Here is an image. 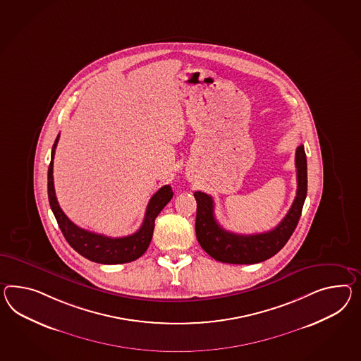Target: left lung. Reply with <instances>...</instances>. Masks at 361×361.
Returning <instances> with one entry per match:
<instances>
[{"label": "left lung", "mask_w": 361, "mask_h": 361, "mask_svg": "<svg viewBox=\"0 0 361 361\" xmlns=\"http://www.w3.org/2000/svg\"><path fill=\"white\" fill-rule=\"evenodd\" d=\"M297 194L286 217L272 231L259 234H235L216 221L209 195L196 191V238L213 259L231 264H254L274 257L284 247L296 229L307 192V165L304 145L296 149Z\"/></svg>", "instance_id": "left-lung-1"}]
</instances>
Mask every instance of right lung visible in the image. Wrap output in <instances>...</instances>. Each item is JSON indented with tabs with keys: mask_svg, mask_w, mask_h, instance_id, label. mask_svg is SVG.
Instances as JSON below:
<instances>
[{
	"mask_svg": "<svg viewBox=\"0 0 361 361\" xmlns=\"http://www.w3.org/2000/svg\"><path fill=\"white\" fill-rule=\"evenodd\" d=\"M60 135L56 137L55 144L51 153V164L48 167V200L51 209L55 214L59 228L63 231L65 240L78 254H81L92 262L102 264H121L139 259L147 249L153 237L154 220L159 212L165 208L171 197L173 190L170 185H164L153 195L149 200L147 212L142 225L139 231L127 237L111 238L103 234H97L93 231H85L71 221L56 199L55 187H54V157L55 149L59 142Z\"/></svg>",
	"mask_w": 361,
	"mask_h": 361,
	"instance_id": "right-lung-1",
	"label": "right lung"
}]
</instances>
